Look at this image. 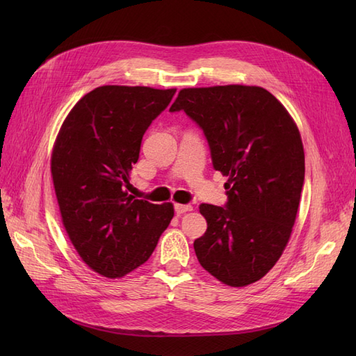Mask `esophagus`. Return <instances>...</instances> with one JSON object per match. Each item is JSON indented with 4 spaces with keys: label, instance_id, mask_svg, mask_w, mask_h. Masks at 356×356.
<instances>
[{
    "label": "esophagus",
    "instance_id": "obj_1",
    "mask_svg": "<svg viewBox=\"0 0 356 356\" xmlns=\"http://www.w3.org/2000/svg\"><path fill=\"white\" fill-rule=\"evenodd\" d=\"M190 211H193V207H191V204H179V203H177V204H175V212H177L178 215H181V213H186V212H190Z\"/></svg>",
    "mask_w": 356,
    "mask_h": 356
}]
</instances>
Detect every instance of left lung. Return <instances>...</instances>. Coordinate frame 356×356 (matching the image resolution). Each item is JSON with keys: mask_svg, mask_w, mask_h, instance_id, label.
I'll return each instance as SVG.
<instances>
[{"mask_svg": "<svg viewBox=\"0 0 356 356\" xmlns=\"http://www.w3.org/2000/svg\"><path fill=\"white\" fill-rule=\"evenodd\" d=\"M169 111L197 123L213 169L229 177L225 207H199L208 222L195 241L200 266L225 285L257 282L281 258L296 222L305 182L297 124L258 86L182 89Z\"/></svg>", "mask_w": 356, "mask_h": 356, "instance_id": "left-lung-1", "label": "left lung"}]
</instances>
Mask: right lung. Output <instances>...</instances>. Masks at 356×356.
I'll return each mask as SVG.
<instances>
[{"instance_id":"add662e5","label":"right lung","mask_w":356,"mask_h":356,"mask_svg":"<svg viewBox=\"0 0 356 356\" xmlns=\"http://www.w3.org/2000/svg\"><path fill=\"white\" fill-rule=\"evenodd\" d=\"M177 89L101 86L63 122L51 153V178L63 227L81 260L105 277H122L153 254L174 204L129 195L131 170L148 126Z\"/></svg>"}]
</instances>
